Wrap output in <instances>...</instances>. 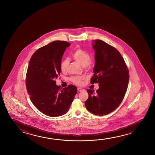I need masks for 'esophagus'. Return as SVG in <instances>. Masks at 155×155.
Instances as JSON below:
<instances>
[{
    "label": "esophagus",
    "mask_w": 155,
    "mask_h": 155,
    "mask_svg": "<svg viewBox=\"0 0 155 155\" xmlns=\"http://www.w3.org/2000/svg\"><path fill=\"white\" fill-rule=\"evenodd\" d=\"M77 89H78V91L79 92L83 91H84V89L81 88V87H78Z\"/></svg>",
    "instance_id": "1"
}]
</instances>
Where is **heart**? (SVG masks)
I'll return each instance as SVG.
<instances>
[{
	"instance_id": "1",
	"label": "heart",
	"mask_w": 155,
	"mask_h": 155,
	"mask_svg": "<svg viewBox=\"0 0 155 155\" xmlns=\"http://www.w3.org/2000/svg\"><path fill=\"white\" fill-rule=\"evenodd\" d=\"M73 58L81 64L82 66H85L89 63L91 61V57L89 53L81 49H77L72 53ZM68 59H64L61 63L60 69L63 72L66 71L69 65ZM83 77H72L71 78V81L76 84H81V81L83 79Z\"/></svg>"
}]
</instances>
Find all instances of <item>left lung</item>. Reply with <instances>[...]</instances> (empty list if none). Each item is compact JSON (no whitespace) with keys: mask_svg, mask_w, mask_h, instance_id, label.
I'll use <instances>...</instances> for the list:
<instances>
[{"mask_svg":"<svg viewBox=\"0 0 155 155\" xmlns=\"http://www.w3.org/2000/svg\"><path fill=\"white\" fill-rule=\"evenodd\" d=\"M95 65L91 83L99 89L87 90L86 109L95 115L109 114L118 107L124 97L129 80V71L119 51L104 41H93Z\"/></svg>","mask_w":155,"mask_h":155,"instance_id":"8db88e82","label":"left lung"}]
</instances>
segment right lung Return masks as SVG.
Listing matches in <instances>:
<instances>
[{
    "mask_svg": "<svg viewBox=\"0 0 155 155\" xmlns=\"http://www.w3.org/2000/svg\"><path fill=\"white\" fill-rule=\"evenodd\" d=\"M70 44L56 41L39 48L29 61L26 85L31 101L40 111L50 117L66 114L77 92L73 85L61 88L56 79L61 72L64 53Z\"/></svg>",
    "mask_w": 155,
    "mask_h": 155,
    "instance_id": "1",
    "label": "right lung"
}]
</instances>
